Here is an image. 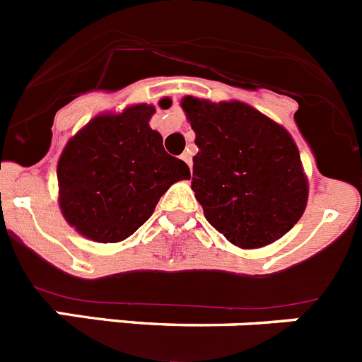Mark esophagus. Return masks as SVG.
<instances>
[{
  "label": "esophagus",
  "mask_w": 362,
  "mask_h": 362,
  "mask_svg": "<svg viewBox=\"0 0 362 362\" xmlns=\"http://www.w3.org/2000/svg\"><path fill=\"white\" fill-rule=\"evenodd\" d=\"M182 160H184L185 164L189 165V169H191V165H193V158H191V153H189V151H185L184 155H182Z\"/></svg>",
  "instance_id": "obj_1"
}]
</instances>
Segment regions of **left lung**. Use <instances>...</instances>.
I'll return each mask as SVG.
<instances>
[{"instance_id":"left-lung-1","label":"left lung","mask_w":362,"mask_h":362,"mask_svg":"<svg viewBox=\"0 0 362 362\" xmlns=\"http://www.w3.org/2000/svg\"><path fill=\"white\" fill-rule=\"evenodd\" d=\"M180 106L197 135L189 178L207 221L240 249L285 236L308 200V178L291 133L240 100L185 95Z\"/></svg>"}]
</instances>
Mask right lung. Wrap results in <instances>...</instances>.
<instances>
[{"mask_svg":"<svg viewBox=\"0 0 362 362\" xmlns=\"http://www.w3.org/2000/svg\"><path fill=\"white\" fill-rule=\"evenodd\" d=\"M160 108L171 106L162 99ZM153 104L93 117L64 146L57 162L59 207L84 238L117 243L148 220L175 182L187 180L184 160L168 155L151 129Z\"/></svg>","mask_w":362,"mask_h":362,"instance_id":"right-lung-1","label":"right lung"}]
</instances>
